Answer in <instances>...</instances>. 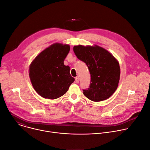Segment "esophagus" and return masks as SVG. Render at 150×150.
<instances>
[{"label":"esophagus","instance_id":"1","mask_svg":"<svg viewBox=\"0 0 150 150\" xmlns=\"http://www.w3.org/2000/svg\"><path fill=\"white\" fill-rule=\"evenodd\" d=\"M75 81H76V83H79V77H76V79H75Z\"/></svg>","mask_w":150,"mask_h":150}]
</instances>
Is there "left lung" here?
I'll return each instance as SVG.
<instances>
[{"label":"left lung","mask_w":150,"mask_h":150,"mask_svg":"<svg viewBox=\"0 0 150 150\" xmlns=\"http://www.w3.org/2000/svg\"><path fill=\"white\" fill-rule=\"evenodd\" d=\"M73 51L77 58L86 64L91 74L89 88L83 90L84 95L95 102L109 98L119 85L120 69L117 60L97 45L74 46Z\"/></svg>","instance_id":"obj_1"}]
</instances>
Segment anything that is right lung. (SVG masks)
Wrapping results in <instances>:
<instances>
[{
    "instance_id": "add662e5",
    "label": "right lung",
    "mask_w": 150,
    "mask_h": 150,
    "mask_svg": "<svg viewBox=\"0 0 150 150\" xmlns=\"http://www.w3.org/2000/svg\"><path fill=\"white\" fill-rule=\"evenodd\" d=\"M70 49L69 45L54 43L40 52L31 63L29 76L31 84L43 98H58L74 82L70 67L64 64Z\"/></svg>"
}]
</instances>
